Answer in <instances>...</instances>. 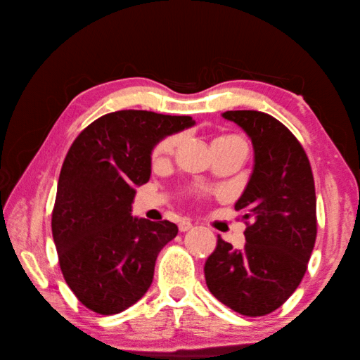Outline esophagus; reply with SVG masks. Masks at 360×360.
Here are the masks:
<instances>
[{
  "label": "esophagus",
  "instance_id": "1",
  "mask_svg": "<svg viewBox=\"0 0 360 360\" xmlns=\"http://www.w3.org/2000/svg\"><path fill=\"white\" fill-rule=\"evenodd\" d=\"M193 228V225H192V221L191 220H181L179 221V231H182V233H186V231H188V230H192Z\"/></svg>",
  "mask_w": 360,
  "mask_h": 360
}]
</instances>
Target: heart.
<instances>
[{"mask_svg":"<svg viewBox=\"0 0 360 360\" xmlns=\"http://www.w3.org/2000/svg\"><path fill=\"white\" fill-rule=\"evenodd\" d=\"M234 140H239V141H244L243 139H239V136H233V135H228V136H219L217 140H215L214 143H219V141H234ZM179 143V136H168V139H165L163 141H160L158 146H155L154 149V159H162L165 158V155L172 154L174 151V148L178 146Z\"/></svg>","mask_w":360,"mask_h":360,"instance_id":"heart-1","label":"heart"}]
</instances>
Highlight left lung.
Wrapping results in <instances>:
<instances>
[{
  "mask_svg": "<svg viewBox=\"0 0 360 360\" xmlns=\"http://www.w3.org/2000/svg\"><path fill=\"white\" fill-rule=\"evenodd\" d=\"M253 146V172L234 205L245 220V245L219 236L206 259L209 291L244 316L277 310L302 280L316 239V195L309 158L276 117L255 110L221 113Z\"/></svg>",
  "mask_w": 360,
  "mask_h": 360,
  "instance_id": "1",
  "label": "left lung"
}]
</instances>
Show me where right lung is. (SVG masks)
Returning <instances> with one entry per match:
<instances>
[{
	"label": "right lung",
	"instance_id": "right-lung-1",
	"mask_svg": "<svg viewBox=\"0 0 360 360\" xmlns=\"http://www.w3.org/2000/svg\"><path fill=\"white\" fill-rule=\"evenodd\" d=\"M192 126L191 116L121 110L89 124L72 143L51 233L64 280L89 310L116 315L151 286L158 255L178 226L134 217L135 188L149 181L153 149Z\"/></svg>",
	"mask_w": 360,
	"mask_h": 360
}]
</instances>
